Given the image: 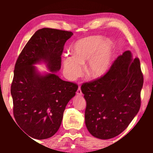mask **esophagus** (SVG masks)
Wrapping results in <instances>:
<instances>
[{
    "instance_id": "34e87169",
    "label": "esophagus",
    "mask_w": 153,
    "mask_h": 153,
    "mask_svg": "<svg viewBox=\"0 0 153 153\" xmlns=\"http://www.w3.org/2000/svg\"><path fill=\"white\" fill-rule=\"evenodd\" d=\"M76 94H77V95H79V96H81L82 94V90H81V88H80L79 86L78 87V89H77V90Z\"/></svg>"
}]
</instances>
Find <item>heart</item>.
<instances>
[{"label": "heart", "instance_id": "b5f03b06", "mask_svg": "<svg viewBox=\"0 0 153 153\" xmlns=\"http://www.w3.org/2000/svg\"><path fill=\"white\" fill-rule=\"evenodd\" d=\"M74 55H66L63 59L67 76L74 79L82 71V65L88 61L86 70L90 76L98 77L109 69L113 53V45L109 40L99 36H92L77 41L72 46Z\"/></svg>", "mask_w": 153, "mask_h": 153}]
</instances>
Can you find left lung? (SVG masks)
Listing matches in <instances>:
<instances>
[{
  "mask_svg": "<svg viewBox=\"0 0 153 153\" xmlns=\"http://www.w3.org/2000/svg\"><path fill=\"white\" fill-rule=\"evenodd\" d=\"M144 78L138 58L127 51L115 59L104 76L84 83L85 123L96 138L107 140L128 128L138 113Z\"/></svg>",
  "mask_w": 153,
  "mask_h": 153,
  "instance_id": "1",
  "label": "left lung"
}]
</instances>
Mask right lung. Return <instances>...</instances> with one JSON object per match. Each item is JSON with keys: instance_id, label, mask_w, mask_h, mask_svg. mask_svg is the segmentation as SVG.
Returning a JSON list of instances; mask_svg holds the SVG:
<instances>
[{"instance_id": "1", "label": "right lung", "mask_w": 153, "mask_h": 153, "mask_svg": "<svg viewBox=\"0 0 153 153\" xmlns=\"http://www.w3.org/2000/svg\"><path fill=\"white\" fill-rule=\"evenodd\" d=\"M73 33L52 28L36 31L16 61L11 93L13 115L28 136L51 138L60 128L67 103L76 95V84L61 79V55ZM44 62L52 73L42 75L33 65Z\"/></svg>"}]
</instances>
